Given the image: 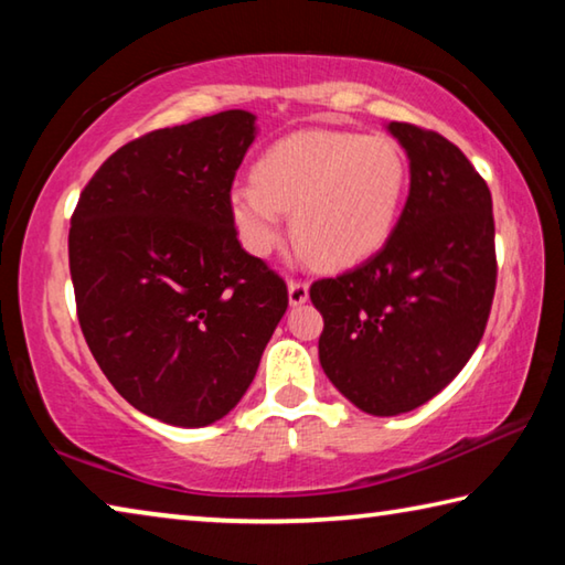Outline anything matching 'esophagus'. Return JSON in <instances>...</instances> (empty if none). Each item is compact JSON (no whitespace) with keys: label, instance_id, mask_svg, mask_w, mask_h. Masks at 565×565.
Listing matches in <instances>:
<instances>
[{"label":"esophagus","instance_id":"obj_1","mask_svg":"<svg viewBox=\"0 0 565 565\" xmlns=\"http://www.w3.org/2000/svg\"><path fill=\"white\" fill-rule=\"evenodd\" d=\"M309 299V284L301 279H291L289 281V303L291 306H301Z\"/></svg>","mask_w":565,"mask_h":565}]
</instances>
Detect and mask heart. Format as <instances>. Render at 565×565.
<instances>
[{"label":"heart","mask_w":565,"mask_h":565,"mask_svg":"<svg viewBox=\"0 0 565 565\" xmlns=\"http://www.w3.org/2000/svg\"><path fill=\"white\" fill-rule=\"evenodd\" d=\"M406 157L386 134L309 129L256 161L254 181L228 191L238 242L266 256L284 236V212L313 262L341 269L386 244L406 194Z\"/></svg>","instance_id":"obj_1"}]
</instances>
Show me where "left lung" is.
Instances as JSON below:
<instances>
[{"label":"left lung","mask_w":565,"mask_h":565,"mask_svg":"<svg viewBox=\"0 0 565 565\" xmlns=\"http://www.w3.org/2000/svg\"><path fill=\"white\" fill-rule=\"evenodd\" d=\"M411 189L388 242L311 284L323 374L374 416L414 411L458 376L489 323L495 276L491 191L438 131L391 121Z\"/></svg>","instance_id":"1"}]
</instances>
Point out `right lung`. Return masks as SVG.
Wrapping results in <instances>:
<instances>
[{
  "label": "right lung",
  "instance_id": "1",
  "mask_svg": "<svg viewBox=\"0 0 565 565\" xmlns=\"http://www.w3.org/2000/svg\"><path fill=\"white\" fill-rule=\"evenodd\" d=\"M254 119L228 109L129 141L72 214L70 271L92 356L121 398L171 426H209L238 404L289 306L228 212Z\"/></svg>",
  "mask_w": 565,
  "mask_h": 565
}]
</instances>
